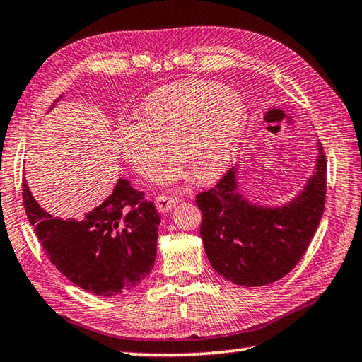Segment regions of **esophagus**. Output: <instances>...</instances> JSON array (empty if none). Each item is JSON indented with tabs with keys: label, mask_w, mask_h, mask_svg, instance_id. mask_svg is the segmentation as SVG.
Here are the masks:
<instances>
[{
	"label": "esophagus",
	"mask_w": 362,
	"mask_h": 362,
	"mask_svg": "<svg viewBox=\"0 0 362 362\" xmlns=\"http://www.w3.org/2000/svg\"><path fill=\"white\" fill-rule=\"evenodd\" d=\"M177 204H179V197H175V196L160 194L157 199H155V205H157V209H158V211H161V214H166V211L174 209Z\"/></svg>",
	"instance_id": "34e87169"
}]
</instances>
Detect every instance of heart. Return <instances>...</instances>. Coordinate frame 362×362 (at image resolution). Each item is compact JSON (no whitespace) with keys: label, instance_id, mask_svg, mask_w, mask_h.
Segmentation results:
<instances>
[{"label":"heart","instance_id":"obj_1","mask_svg":"<svg viewBox=\"0 0 362 362\" xmlns=\"http://www.w3.org/2000/svg\"><path fill=\"white\" fill-rule=\"evenodd\" d=\"M143 117L124 116L116 124L120 155L147 177L171 147L179 157L158 169L153 182L177 185L194 174L209 182L229 166L246 124V106L237 92L211 80L166 84L148 94Z\"/></svg>","mask_w":362,"mask_h":362}]
</instances>
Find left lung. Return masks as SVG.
<instances>
[{"label": "left lung", "mask_w": 362, "mask_h": 362, "mask_svg": "<svg viewBox=\"0 0 362 362\" xmlns=\"http://www.w3.org/2000/svg\"><path fill=\"white\" fill-rule=\"evenodd\" d=\"M314 173L298 194L281 205L250 201L238 171L196 196L201 238L214 270L237 286L260 287L293 270L320 224L327 194V158L317 141Z\"/></svg>", "instance_id": "left-lung-1"}]
</instances>
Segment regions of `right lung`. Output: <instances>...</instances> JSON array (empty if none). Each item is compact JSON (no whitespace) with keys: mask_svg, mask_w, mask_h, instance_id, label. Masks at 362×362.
I'll return each mask as SVG.
<instances>
[{"mask_svg":"<svg viewBox=\"0 0 362 362\" xmlns=\"http://www.w3.org/2000/svg\"><path fill=\"white\" fill-rule=\"evenodd\" d=\"M21 194L26 216L48 259L80 288L112 296L136 287L151 273L157 257L160 215L129 180L119 179L100 205L78 219L48 214L34 199L25 179Z\"/></svg>","mask_w":362,"mask_h":362,"instance_id":"1","label":"right lung"}]
</instances>
